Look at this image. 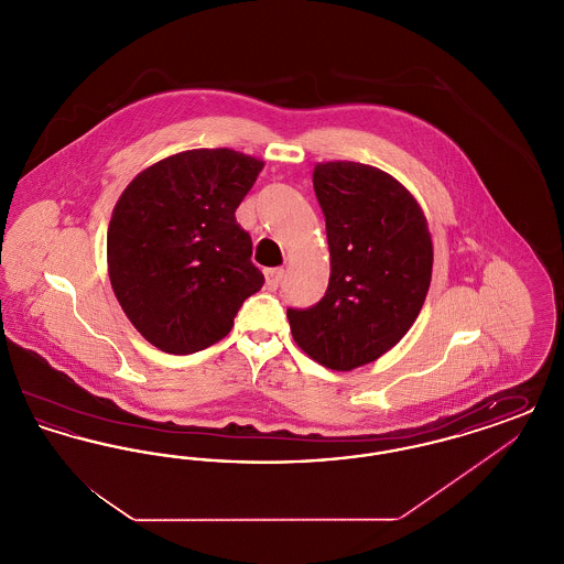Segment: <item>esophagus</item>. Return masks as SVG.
I'll use <instances>...</instances> for the list:
<instances>
[{
	"label": "esophagus",
	"mask_w": 564,
	"mask_h": 564,
	"mask_svg": "<svg viewBox=\"0 0 564 564\" xmlns=\"http://www.w3.org/2000/svg\"><path fill=\"white\" fill-rule=\"evenodd\" d=\"M264 276H267V288H269L270 292H274V290L281 288L285 272H283V269H269L264 272Z\"/></svg>",
	"instance_id": "34e87169"
}]
</instances>
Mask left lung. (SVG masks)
<instances>
[{
	"instance_id": "obj_1",
	"label": "left lung",
	"mask_w": 564,
	"mask_h": 564,
	"mask_svg": "<svg viewBox=\"0 0 564 564\" xmlns=\"http://www.w3.org/2000/svg\"><path fill=\"white\" fill-rule=\"evenodd\" d=\"M313 188L325 215L329 283L308 308H288L297 347L349 372L393 349L427 297L433 245L416 198L361 162H322Z\"/></svg>"
}]
</instances>
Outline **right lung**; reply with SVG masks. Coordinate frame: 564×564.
I'll use <instances>...</instances> for the list:
<instances>
[{"instance_id": "obj_1", "label": "right lung", "mask_w": 564, "mask_h": 564, "mask_svg": "<svg viewBox=\"0 0 564 564\" xmlns=\"http://www.w3.org/2000/svg\"><path fill=\"white\" fill-rule=\"evenodd\" d=\"M264 162L241 152L188 150L141 171L108 228L113 294L156 349L189 355L221 340L264 274L235 212Z\"/></svg>"}]
</instances>
